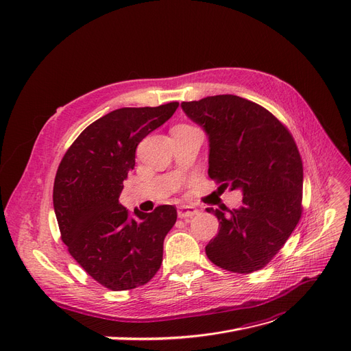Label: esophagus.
Listing matches in <instances>:
<instances>
[{"instance_id": "esophagus-1", "label": "esophagus", "mask_w": 351, "mask_h": 351, "mask_svg": "<svg viewBox=\"0 0 351 351\" xmlns=\"http://www.w3.org/2000/svg\"><path fill=\"white\" fill-rule=\"evenodd\" d=\"M199 210L193 206H188V205H182L178 208V216L180 219H189V217H193L195 215H197Z\"/></svg>"}]
</instances>
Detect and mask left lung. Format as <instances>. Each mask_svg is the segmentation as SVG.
<instances>
[{"label": "left lung", "instance_id": "left-lung-1", "mask_svg": "<svg viewBox=\"0 0 351 351\" xmlns=\"http://www.w3.org/2000/svg\"><path fill=\"white\" fill-rule=\"evenodd\" d=\"M185 114L209 135V178L241 188L239 209L213 210L219 232L208 243L209 261L228 271L263 269L299 223L303 163L286 125L259 104L236 95L182 102Z\"/></svg>", "mask_w": 351, "mask_h": 351}]
</instances>
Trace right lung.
<instances>
[{"mask_svg": "<svg viewBox=\"0 0 351 351\" xmlns=\"http://www.w3.org/2000/svg\"><path fill=\"white\" fill-rule=\"evenodd\" d=\"M179 102L121 108L86 126L65 152L53 180V209L62 242L104 287L121 291L149 282L160 267L176 208L129 217L119 202L139 142L168 121Z\"/></svg>", "mask_w": 351, "mask_h": 351, "instance_id": "right-lung-1", "label": "right lung"}]
</instances>
